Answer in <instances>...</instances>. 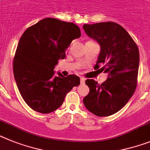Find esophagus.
<instances>
[{
    "label": "esophagus",
    "mask_w": 150,
    "mask_h": 150,
    "mask_svg": "<svg viewBox=\"0 0 150 150\" xmlns=\"http://www.w3.org/2000/svg\"><path fill=\"white\" fill-rule=\"evenodd\" d=\"M85 80H86L85 78L80 77V83H81V84H83L84 83H85Z\"/></svg>",
    "instance_id": "esophagus-1"
}]
</instances>
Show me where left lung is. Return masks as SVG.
<instances>
[{
    "instance_id": "1",
    "label": "left lung",
    "mask_w": 150,
    "mask_h": 150,
    "mask_svg": "<svg viewBox=\"0 0 150 150\" xmlns=\"http://www.w3.org/2000/svg\"><path fill=\"white\" fill-rule=\"evenodd\" d=\"M86 35L98 42L101 51L94 69L102 70L108 77L101 85L86 80L89 93L83 104L98 117L115 114L127 103L137 87L139 54L129 33L113 22L84 24Z\"/></svg>"
}]
</instances>
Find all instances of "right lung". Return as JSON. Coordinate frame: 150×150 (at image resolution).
Returning <instances> with one entry per match:
<instances>
[{
    "label": "right lung",
    "instance_id": "obj_1",
    "mask_svg": "<svg viewBox=\"0 0 150 150\" xmlns=\"http://www.w3.org/2000/svg\"><path fill=\"white\" fill-rule=\"evenodd\" d=\"M81 35L73 23L45 18L28 28L20 38L13 61V75L21 96L35 112L48 114L63 104L67 93L80 85L74 74L55 76L54 66L66 49Z\"/></svg>",
    "mask_w": 150,
    "mask_h": 150
}]
</instances>
